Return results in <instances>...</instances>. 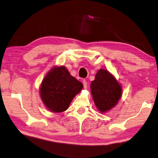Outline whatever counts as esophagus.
<instances>
[{
  "label": "esophagus",
  "mask_w": 158,
  "mask_h": 158,
  "mask_svg": "<svg viewBox=\"0 0 158 158\" xmlns=\"http://www.w3.org/2000/svg\"><path fill=\"white\" fill-rule=\"evenodd\" d=\"M82 84H83V86H84V88L85 89H87V82L86 81H82Z\"/></svg>",
  "instance_id": "1"
}]
</instances>
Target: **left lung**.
Here are the masks:
<instances>
[{
	"instance_id": "8db88e82",
	"label": "left lung",
	"mask_w": 158,
	"mask_h": 158,
	"mask_svg": "<svg viewBox=\"0 0 158 158\" xmlns=\"http://www.w3.org/2000/svg\"><path fill=\"white\" fill-rule=\"evenodd\" d=\"M94 104L102 113L110 111L118 104L122 95V87L107 70L99 69L90 84Z\"/></svg>"
}]
</instances>
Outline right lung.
<instances>
[{
    "label": "right lung",
    "instance_id": "right-lung-1",
    "mask_svg": "<svg viewBox=\"0 0 158 158\" xmlns=\"http://www.w3.org/2000/svg\"><path fill=\"white\" fill-rule=\"evenodd\" d=\"M83 87L64 65L54 66L43 79L40 93L44 106L52 112H63Z\"/></svg>",
    "mask_w": 158,
    "mask_h": 158
}]
</instances>
